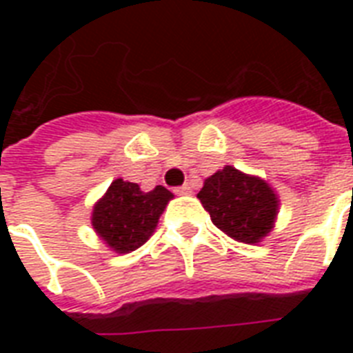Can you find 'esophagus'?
Wrapping results in <instances>:
<instances>
[{
  "label": "esophagus",
  "mask_w": 353,
  "mask_h": 353,
  "mask_svg": "<svg viewBox=\"0 0 353 353\" xmlns=\"http://www.w3.org/2000/svg\"><path fill=\"white\" fill-rule=\"evenodd\" d=\"M190 192H192V187H190V185H183V187L176 188V194H179V196H187V194Z\"/></svg>",
  "instance_id": "esophagus-1"
}]
</instances>
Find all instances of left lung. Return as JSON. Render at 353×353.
Listing matches in <instances>:
<instances>
[{"mask_svg":"<svg viewBox=\"0 0 353 353\" xmlns=\"http://www.w3.org/2000/svg\"><path fill=\"white\" fill-rule=\"evenodd\" d=\"M198 199L221 232L256 245L273 231L280 199L265 179L243 174L231 165L207 177Z\"/></svg>","mask_w":353,"mask_h":353,"instance_id":"1","label":"left lung"}]
</instances>
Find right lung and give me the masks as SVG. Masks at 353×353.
Listing matches in <instances>:
<instances>
[{
  "label": "right lung",
  "instance_id": "right-lung-1",
  "mask_svg": "<svg viewBox=\"0 0 353 353\" xmlns=\"http://www.w3.org/2000/svg\"><path fill=\"white\" fill-rule=\"evenodd\" d=\"M172 198L174 194L161 185L150 192H143L137 183L119 177L93 205L91 225L112 251L126 254L139 249L154 234L157 221Z\"/></svg>",
  "mask_w": 353,
  "mask_h": 353
}]
</instances>
